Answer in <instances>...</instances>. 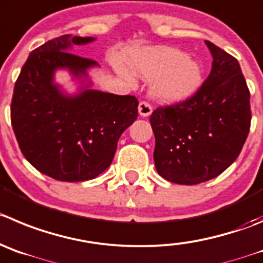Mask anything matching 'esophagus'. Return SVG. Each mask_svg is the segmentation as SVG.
I'll return each mask as SVG.
<instances>
[{"label": "esophagus", "mask_w": 263, "mask_h": 263, "mask_svg": "<svg viewBox=\"0 0 263 263\" xmlns=\"http://www.w3.org/2000/svg\"><path fill=\"white\" fill-rule=\"evenodd\" d=\"M152 111H153V109H152V106L148 104V102H145V101L140 102V104H139V114L141 115V117H144V118L149 117V115L152 114Z\"/></svg>", "instance_id": "34e87169"}]
</instances>
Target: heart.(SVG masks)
I'll return each instance as SVG.
<instances>
[{"label":"heart","mask_w":263,"mask_h":263,"mask_svg":"<svg viewBox=\"0 0 263 263\" xmlns=\"http://www.w3.org/2000/svg\"><path fill=\"white\" fill-rule=\"evenodd\" d=\"M129 71L151 82V96L162 104L187 101L202 85V66L187 53L171 46L137 48L127 55ZM119 71L131 80L126 68Z\"/></svg>","instance_id":"1"}]
</instances>
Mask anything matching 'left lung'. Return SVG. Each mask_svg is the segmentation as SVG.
<instances>
[{"label": "left lung", "mask_w": 263, "mask_h": 263, "mask_svg": "<svg viewBox=\"0 0 263 263\" xmlns=\"http://www.w3.org/2000/svg\"><path fill=\"white\" fill-rule=\"evenodd\" d=\"M212 71L187 101L151 115L154 165L171 183L210 180L234 163L250 128V93L236 58L210 41Z\"/></svg>", "instance_id": "8db88e82"}]
</instances>
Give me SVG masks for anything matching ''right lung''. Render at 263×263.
Instances as JSON below:
<instances>
[{
	"instance_id": "add662e5",
	"label": "right lung",
	"mask_w": 263,
	"mask_h": 263,
	"mask_svg": "<svg viewBox=\"0 0 263 263\" xmlns=\"http://www.w3.org/2000/svg\"><path fill=\"white\" fill-rule=\"evenodd\" d=\"M95 37L65 35L29 54L14 87L11 124L19 148L40 173L60 181H84L104 173L118 140L137 118L139 101L92 89V60L70 53ZM66 69L78 84L67 93L55 83Z\"/></svg>"
}]
</instances>
